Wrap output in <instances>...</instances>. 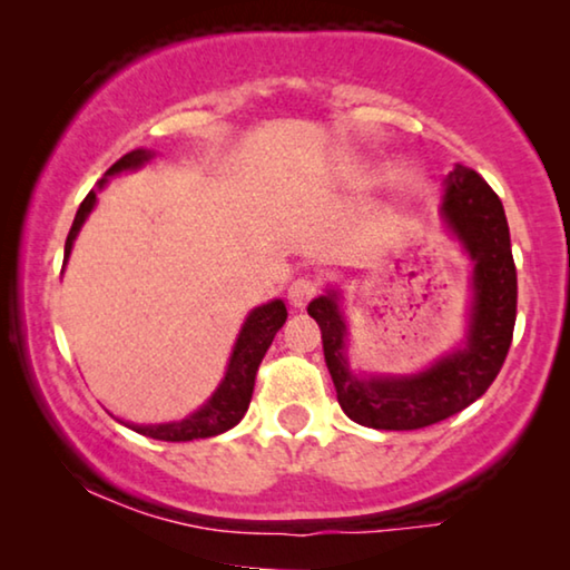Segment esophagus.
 <instances>
[{
  "label": "esophagus",
  "instance_id": "esophagus-1",
  "mask_svg": "<svg viewBox=\"0 0 570 570\" xmlns=\"http://www.w3.org/2000/svg\"><path fill=\"white\" fill-rule=\"evenodd\" d=\"M316 293H318L316 279L298 277V279H293L291 287H287V301H291L293 308H303V306H308V301L316 298Z\"/></svg>",
  "mask_w": 570,
  "mask_h": 570
}]
</instances>
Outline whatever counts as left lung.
<instances>
[{
	"label": "left lung",
	"mask_w": 570,
	"mask_h": 570,
	"mask_svg": "<svg viewBox=\"0 0 570 570\" xmlns=\"http://www.w3.org/2000/svg\"><path fill=\"white\" fill-rule=\"evenodd\" d=\"M443 220L474 264V298L464 345L431 368L412 376H355L345 357L347 324L340 295L330 291L308 303V314L322 326L324 361L340 407L365 428L417 431L456 415L488 392L509 355L517 324V264L501 199L478 170L456 163L443 181Z\"/></svg>",
	"instance_id": "1"
}]
</instances>
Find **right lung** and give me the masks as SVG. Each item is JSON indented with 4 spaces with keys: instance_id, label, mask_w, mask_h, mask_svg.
Returning <instances> with one entry per match:
<instances>
[{
    "instance_id": "right-lung-1",
    "label": "right lung",
    "mask_w": 570,
    "mask_h": 570,
    "mask_svg": "<svg viewBox=\"0 0 570 570\" xmlns=\"http://www.w3.org/2000/svg\"><path fill=\"white\" fill-rule=\"evenodd\" d=\"M153 150H131L114 163L111 168L106 170V176L98 181V189H104L106 178L121 174V170H135L145 166L147 160L153 158ZM96 207V189H92L88 197L82 199L80 209H77L72 228H69L67 244H65V262L69 259V252H72V244L80 233L85 217L90 215V209ZM287 308L283 301L264 303V306L254 308L248 318L240 326V334L236 340V347H233L228 371H225V379L217 386V392L209 396L207 404L202 410L194 412V415L176 420V423H160V425H129L131 431L147 435V439L155 441H194V439H213V435H220L230 431L233 425L240 423V417L246 415L248 402H252L254 394V381L256 371H259V363L264 353H267L272 340L279 332V326L285 324Z\"/></svg>"
}]
</instances>
